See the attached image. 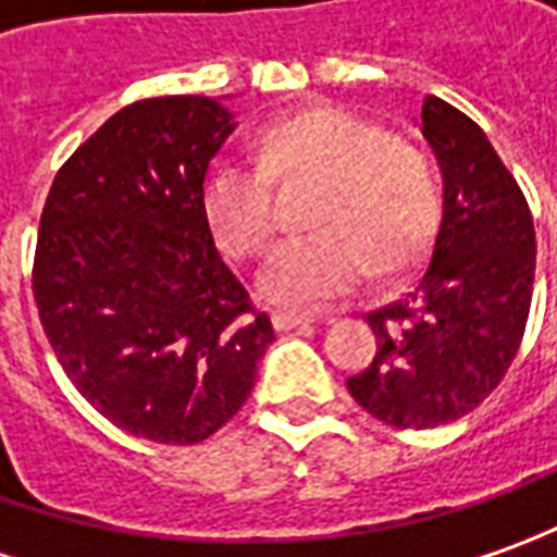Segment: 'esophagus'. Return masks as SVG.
Segmentation results:
<instances>
[{
	"mask_svg": "<svg viewBox=\"0 0 557 557\" xmlns=\"http://www.w3.org/2000/svg\"><path fill=\"white\" fill-rule=\"evenodd\" d=\"M271 320H274V330H280V333L296 330V326H311V323H317L314 314H296V311H277Z\"/></svg>",
	"mask_w": 557,
	"mask_h": 557,
	"instance_id": "34e87169",
	"label": "esophagus"
}]
</instances>
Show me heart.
<instances>
[{"instance_id":"heart-1","label":"heart","mask_w":557,"mask_h":557,"mask_svg":"<svg viewBox=\"0 0 557 557\" xmlns=\"http://www.w3.org/2000/svg\"><path fill=\"white\" fill-rule=\"evenodd\" d=\"M274 178H317L314 234L280 243L261 268L259 293L286 308H320L363 280L397 277L429 252L441 221V184L429 160L373 120L314 107L274 123L261 160L221 157L202 178V215L221 249L259 256L274 234Z\"/></svg>"}]
</instances>
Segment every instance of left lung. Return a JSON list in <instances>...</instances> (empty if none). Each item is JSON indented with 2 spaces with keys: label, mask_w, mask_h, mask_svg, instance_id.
<instances>
[{
  "label": "left lung",
  "mask_w": 557,
  "mask_h": 557,
  "mask_svg": "<svg viewBox=\"0 0 557 557\" xmlns=\"http://www.w3.org/2000/svg\"><path fill=\"white\" fill-rule=\"evenodd\" d=\"M422 138L444 202L429 268L373 311V363L348 379L363 410L392 429H437L471 412L518 355L536 271L528 200L484 128L429 95Z\"/></svg>",
  "instance_id": "8db88e82"
}]
</instances>
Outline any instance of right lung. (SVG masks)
I'll list each match as a JSON object with an SVG mask.
<instances>
[{
  "label": "right lung",
  "mask_w": 557,
  "mask_h": 557,
  "mask_svg": "<svg viewBox=\"0 0 557 557\" xmlns=\"http://www.w3.org/2000/svg\"><path fill=\"white\" fill-rule=\"evenodd\" d=\"M234 128L202 95L123 107L58 172L39 221L33 296L54 357L104 419L157 444L219 432L274 342L202 215Z\"/></svg>",
  "instance_id": "right-lung-1"
}]
</instances>
